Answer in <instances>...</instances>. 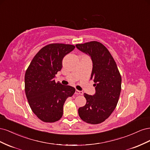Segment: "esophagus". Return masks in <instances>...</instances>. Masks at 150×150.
Segmentation results:
<instances>
[{"label":"esophagus","instance_id":"obj_1","mask_svg":"<svg viewBox=\"0 0 150 150\" xmlns=\"http://www.w3.org/2000/svg\"><path fill=\"white\" fill-rule=\"evenodd\" d=\"M75 94L83 95V91H79V90H78V89H76V91H75Z\"/></svg>","mask_w":150,"mask_h":150}]
</instances>
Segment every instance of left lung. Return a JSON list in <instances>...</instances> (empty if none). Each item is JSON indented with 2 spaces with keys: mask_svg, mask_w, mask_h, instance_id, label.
Masks as SVG:
<instances>
[{
  "mask_svg": "<svg viewBox=\"0 0 150 150\" xmlns=\"http://www.w3.org/2000/svg\"><path fill=\"white\" fill-rule=\"evenodd\" d=\"M76 47L91 59V79L95 83L96 90L93 96L84 93L86 104L79 108V115L88 123H101L116 107L121 90V77L114 59L101 43L91 41L76 44Z\"/></svg>",
  "mask_w": 150,
  "mask_h": 150,
  "instance_id": "left-lung-1",
  "label": "left lung"
}]
</instances>
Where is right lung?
I'll list each match as a JSON object with an SVG mask.
<instances>
[{
	"mask_svg": "<svg viewBox=\"0 0 150 150\" xmlns=\"http://www.w3.org/2000/svg\"><path fill=\"white\" fill-rule=\"evenodd\" d=\"M73 45L51 44L42 47L32 60L25 74V92L32 111L46 122L59 120L63 106L75 88L55 82L62 67V59L74 49Z\"/></svg>",
	"mask_w": 150,
	"mask_h": 150,
	"instance_id": "right-lung-1",
	"label": "right lung"
}]
</instances>
